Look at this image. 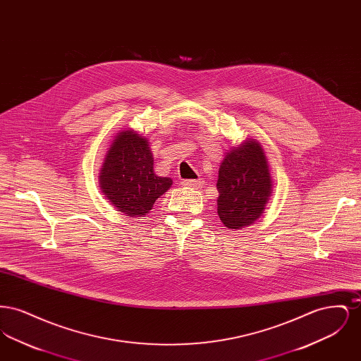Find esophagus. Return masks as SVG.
<instances>
[{
	"mask_svg": "<svg viewBox=\"0 0 361 361\" xmlns=\"http://www.w3.org/2000/svg\"><path fill=\"white\" fill-rule=\"evenodd\" d=\"M181 184L184 187H189V188H199L203 185V180L197 178V180H183Z\"/></svg>",
	"mask_w": 361,
	"mask_h": 361,
	"instance_id": "34e87169",
	"label": "esophagus"
}]
</instances>
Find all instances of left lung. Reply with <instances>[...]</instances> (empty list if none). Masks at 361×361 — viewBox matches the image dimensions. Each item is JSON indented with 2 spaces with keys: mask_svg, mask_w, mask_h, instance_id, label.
Returning a JSON list of instances; mask_svg holds the SVG:
<instances>
[{
  "mask_svg": "<svg viewBox=\"0 0 361 361\" xmlns=\"http://www.w3.org/2000/svg\"><path fill=\"white\" fill-rule=\"evenodd\" d=\"M216 188L218 215L227 228L240 230L262 215L272 193V177L257 140L246 139L226 154Z\"/></svg>",
  "mask_w": 361,
  "mask_h": 361,
  "instance_id": "obj_1",
  "label": "left lung"
}]
</instances>
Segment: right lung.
Listing matches in <instances>:
<instances>
[{"label": "right lung", "mask_w": 361, "mask_h": 361, "mask_svg": "<svg viewBox=\"0 0 361 361\" xmlns=\"http://www.w3.org/2000/svg\"><path fill=\"white\" fill-rule=\"evenodd\" d=\"M154 158L146 137L134 130L121 131L112 140L99 174L109 203L127 216L149 214L154 202L172 187V178L154 173Z\"/></svg>", "instance_id": "right-lung-1"}]
</instances>
